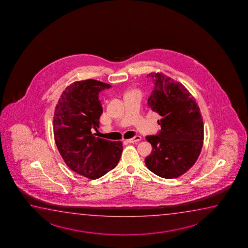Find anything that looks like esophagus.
I'll return each instance as SVG.
<instances>
[{
  "mask_svg": "<svg viewBox=\"0 0 248 248\" xmlns=\"http://www.w3.org/2000/svg\"><path fill=\"white\" fill-rule=\"evenodd\" d=\"M141 138L140 136H136L135 138H130V139H128L127 141L128 142H130V143H134V142H137V141H139L141 140Z\"/></svg>",
  "mask_w": 248,
  "mask_h": 248,
  "instance_id": "obj_1",
  "label": "esophagus"
}]
</instances>
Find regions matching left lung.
<instances>
[{
	"instance_id": "left-lung-1",
	"label": "left lung",
	"mask_w": 248,
	"mask_h": 248,
	"mask_svg": "<svg viewBox=\"0 0 248 248\" xmlns=\"http://www.w3.org/2000/svg\"><path fill=\"white\" fill-rule=\"evenodd\" d=\"M155 88L148 106L160 116L161 130L146 137L153 150L145 164L155 174L173 179L195 164L203 143V123L200 109L190 92L179 81L162 73H151Z\"/></svg>"
}]
</instances>
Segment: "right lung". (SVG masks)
Returning a JSON list of instances; mask_svg holds the SVG:
<instances>
[{
  "label": "right lung",
  "instance_id": "1",
  "mask_svg": "<svg viewBox=\"0 0 248 248\" xmlns=\"http://www.w3.org/2000/svg\"><path fill=\"white\" fill-rule=\"evenodd\" d=\"M99 80H80L62 92L55 109L54 138L57 149L71 170L88 179H99L118 165L120 141L94 137L103 109L99 92L110 88Z\"/></svg>",
  "mask_w": 248,
  "mask_h": 248
}]
</instances>
